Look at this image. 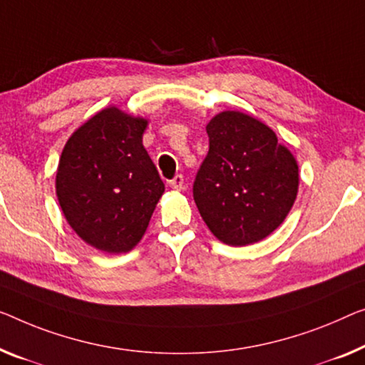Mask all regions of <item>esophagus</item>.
<instances>
[{
	"label": "esophagus",
	"mask_w": 365,
	"mask_h": 365,
	"mask_svg": "<svg viewBox=\"0 0 365 365\" xmlns=\"http://www.w3.org/2000/svg\"><path fill=\"white\" fill-rule=\"evenodd\" d=\"M183 182H185L183 175H182V173H178V175H175L170 182H168V185H170L173 190H183V187H185Z\"/></svg>",
	"instance_id": "1"
}]
</instances>
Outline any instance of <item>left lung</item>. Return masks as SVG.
Wrapping results in <instances>:
<instances>
[{"label": "left lung", "mask_w": 365, "mask_h": 365, "mask_svg": "<svg viewBox=\"0 0 365 365\" xmlns=\"http://www.w3.org/2000/svg\"><path fill=\"white\" fill-rule=\"evenodd\" d=\"M210 150L193 198L210 231L230 246L267 237L295 203L298 165L274 130L247 114L222 111L206 126Z\"/></svg>", "instance_id": "8db88e82"}]
</instances>
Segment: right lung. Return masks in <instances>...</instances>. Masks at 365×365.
Masks as SVG:
<instances>
[{"label": "right lung", "mask_w": 365, "mask_h": 365, "mask_svg": "<svg viewBox=\"0 0 365 365\" xmlns=\"http://www.w3.org/2000/svg\"><path fill=\"white\" fill-rule=\"evenodd\" d=\"M145 126L143 118L106 108L75 130L62 150L58 203L73 231L100 251H130L165 190L143 145Z\"/></svg>", "instance_id": "right-lung-1"}]
</instances>
